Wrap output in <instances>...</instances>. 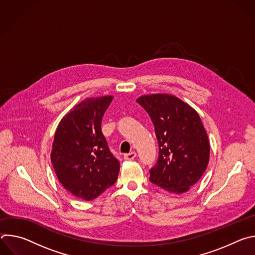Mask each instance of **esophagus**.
<instances>
[{"mask_svg":"<svg viewBox=\"0 0 255 255\" xmlns=\"http://www.w3.org/2000/svg\"><path fill=\"white\" fill-rule=\"evenodd\" d=\"M135 157H136V152H134V151H132V152H130V153L124 154V158H125L126 160H133Z\"/></svg>","mask_w":255,"mask_h":255,"instance_id":"obj_1","label":"esophagus"}]
</instances>
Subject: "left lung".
I'll return each mask as SVG.
<instances>
[{"mask_svg":"<svg viewBox=\"0 0 255 255\" xmlns=\"http://www.w3.org/2000/svg\"><path fill=\"white\" fill-rule=\"evenodd\" d=\"M136 102L150 116L159 146L150 181L176 195L188 192L204 174L210 157V142L199 114L168 94L142 96Z\"/></svg>","mask_w":255,"mask_h":255,"instance_id":"obj_1","label":"left lung"}]
</instances>
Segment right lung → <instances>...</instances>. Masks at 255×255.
<instances>
[{
  "mask_svg": "<svg viewBox=\"0 0 255 255\" xmlns=\"http://www.w3.org/2000/svg\"><path fill=\"white\" fill-rule=\"evenodd\" d=\"M112 96L89 98L59 122L51 162L60 184L74 196L91 201L117 180L120 162L108 147L101 129Z\"/></svg>",
  "mask_w": 255,
  "mask_h": 255,
  "instance_id": "right-lung-1",
  "label": "right lung"
}]
</instances>
